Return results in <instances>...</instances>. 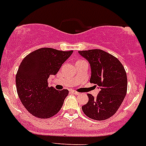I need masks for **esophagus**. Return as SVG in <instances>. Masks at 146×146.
<instances>
[{
    "label": "esophagus",
    "instance_id": "esophagus-1",
    "mask_svg": "<svg viewBox=\"0 0 146 146\" xmlns=\"http://www.w3.org/2000/svg\"><path fill=\"white\" fill-rule=\"evenodd\" d=\"M70 92L71 93L74 94V95H80V92H76V91H74V90H71Z\"/></svg>",
    "mask_w": 146,
    "mask_h": 146
}]
</instances>
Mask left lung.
Returning a JSON list of instances; mask_svg holds the SVG:
<instances>
[{"mask_svg": "<svg viewBox=\"0 0 146 146\" xmlns=\"http://www.w3.org/2000/svg\"><path fill=\"white\" fill-rule=\"evenodd\" d=\"M79 54L90 64V82L100 89L97 97L87 95L89 102L82 107V111L93 120L108 119L117 112L127 95L124 67L117 57L100 49L80 50Z\"/></svg>", "mask_w": 146, "mask_h": 146, "instance_id": "left-lung-1", "label": "left lung"}]
</instances>
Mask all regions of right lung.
<instances>
[{
  "instance_id": "obj_1",
  "label": "right lung",
  "mask_w": 146,
  "mask_h": 146,
  "mask_svg": "<svg viewBox=\"0 0 146 146\" xmlns=\"http://www.w3.org/2000/svg\"><path fill=\"white\" fill-rule=\"evenodd\" d=\"M72 53L73 50L42 48L22 60L16 75L17 94L26 110L36 117H51L63 106L69 91L49 87L48 79L50 75L57 74Z\"/></svg>"
}]
</instances>
